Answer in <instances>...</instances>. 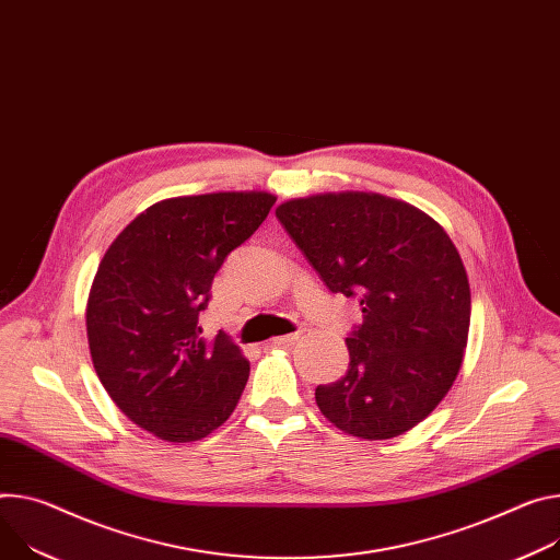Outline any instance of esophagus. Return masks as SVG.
<instances>
[{
    "mask_svg": "<svg viewBox=\"0 0 560 560\" xmlns=\"http://www.w3.org/2000/svg\"><path fill=\"white\" fill-rule=\"evenodd\" d=\"M296 339H299V332H292V335H281V337H275L270 343H272V346H281V348H288V346H292Z\"/></svg>",
    "mask_w": 560,
    "mask_h": 560,
    "instance_id": "obj_1",
    "label": "esophagus"
}]
</instances>
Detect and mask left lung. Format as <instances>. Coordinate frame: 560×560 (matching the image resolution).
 Returning <instances> with one entry per match:
<instances>
[{"mask_svg":"<svg viewBox=\"0 0 560 560\" xmlns=\"http://www.w3.org/2000/svg\"><path fill=\"white\" fill-rule=\"evenodd\" d=\"M277 219L330 292L360 296L348 371L315 390L343 433L388 440L422 422L463 366L471 290L453 241L422 210L371 191L285 200Z\"/></svg>","mask_w":560,"mask_h":560,"instance_id":"left-lung-1","label":"left lung"}]
</instances>
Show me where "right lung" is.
I'll return each instance as SVG.
<instances>
[{
  "instance_id": "obj_1",
  "label": "right lung",
  "mask_w": 560,
  "mask_h": 560,
  "mask_svg": "<svg viewBox=\"0 0 560 560\" xmlns=\"http://www.w3.org/2000/svg\"><path fill=\"white\" fill-rule=\"evenodd\" d=\"M277 196L167 198L109 245L86 301L93 369L118 409L167 442H194L236 409L249 375L241 348L200 337L214 275L266 221Z\"/></svg>"
}]
</instances>
